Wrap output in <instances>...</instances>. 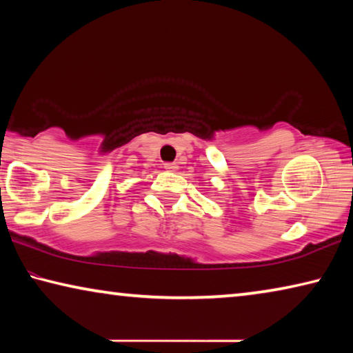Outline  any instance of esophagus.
I'll list each match as a JSON object with an SVG mask.
<instances>
[{"mask_svg":"<svg viewBox=\"0 0 353 353\" xmlns=\"http://www.w3.org/2000/svg\"><path fill=\"white\" fill-rule=\"evenodd\" d=\"M165 170L176 171V170H177V165H176V163H165Z\"/></svg>","mask_w":353,"mask_h":353,"instance_id":"esophagus-1","label":"esophagus"}]
</instances>
